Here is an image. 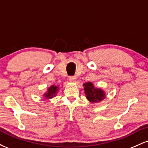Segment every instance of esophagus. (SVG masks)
Listing matches in <instances>:
<instances>
[{
  "label": "esophagus",
  "mask_w": 148,
  "mask_h": 148,
  "mask_svg": "<svg viewBox=\"0 0 148 148\" xmlns=\"http://www.w3.org/2000/svg\"><path fill=\"white\" fill-rule=\"evenodd\" d=\"M69 80L70 82H74V81H76V77L75 76H70V77L69 78Z\"/></svg>",
  "instance_id": "obj_1"
}]
</instances>
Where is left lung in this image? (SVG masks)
<instances>
[{
	"label": "left lung",
	"mask_w": 148,
	"mask_h": 148,
	"mask_svg": "<svg viewBox=\"0 0 148 148\" xmlns=\"http://www.w3.org/2000/svg\"><path fill=\"white\" fill-rule=\"evenodd\" d=\"M86 97L91 103H99L106 98V92L100 88H96L90 81L84 84Z\"/></svg>",
	"instance_id": "1"
}]
</instances>
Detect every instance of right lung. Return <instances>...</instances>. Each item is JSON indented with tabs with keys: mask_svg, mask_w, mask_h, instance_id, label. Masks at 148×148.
Returning <instances> with one entry per match:
<instances>
[{
	"mask_svg": "<svg viewBox=\"0 0 148 148\" xmlns=\"http://www.w3.org/2000/svg\"><path fill=\"white\" fill-rule=\"evenodd\" d=\"M60 88H59L58 86H54V85H52L49 87L47 90L43 94L44 97L46 99H52L53 97H55L56 96L58 92L59 91Z\"/></svg>",
	"mask_w": 148,
	"mask_h": 148,
	"instance_id": "right-lung-1",
	"label": "right lung"
}]
</instances>
